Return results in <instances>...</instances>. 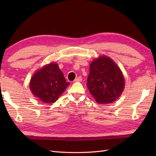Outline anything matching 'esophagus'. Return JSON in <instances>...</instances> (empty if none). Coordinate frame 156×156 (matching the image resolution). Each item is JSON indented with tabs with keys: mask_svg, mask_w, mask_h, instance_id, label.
<instances>
[{
	"mask_svg": "<svg viewBox=\"0 0 156 156\" xmlns=\"http://www.w3.org/2000/svg\"><path fill=\"white\" fill-rule=\"evenodd\" d=\"M82 80V76H78V78H76L75 80H74V82H81Z\"/></svg>",
	"mask_w": 156,
	"mask_h": 156,
	"instance_id": "1",
	"label": "esophagus"
}]
</instances>
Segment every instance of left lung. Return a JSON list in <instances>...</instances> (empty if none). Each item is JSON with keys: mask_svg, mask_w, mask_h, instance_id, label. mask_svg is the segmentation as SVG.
Listing matches in <instances>:
<instances>
[{"mask_svg": "<svg viewBox=\"0 0 156 156\" xmlns=\"http://www.w3.org/2000/svg\"><path fill=\"white\" fill-rule=\"evenodd\" d=\"M87 87L98 103L116 101L124 90L125 80L120 68L107 56H100L90 65Z\"/></svg>", "mask_w": 156, "mask_h": 156, "instance_id": "1", "label": "left lung"}]
</instances>
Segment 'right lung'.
I'll return each mask as SVG.
<instances>
[{"instance_id":"add662e5","label":"right lung","mask_w":156,"mask_h":156,"mask_svg":"<svg viewBox=\"0 0 156 156\" xmlns=\"http://www.w3.org/2000/svg\"><path fill=\"white\" fill-rule=\"evenodd\" d=\"M69 84L58 65L50 63L35 73L29 87L33 94L41 102L53 103L58 100Z\"/></svg>"}]
</instances>
